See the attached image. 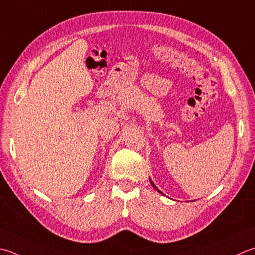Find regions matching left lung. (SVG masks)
I'll return each instance as SVG.
<instances>
[{
    "label": "left lung",
    "instance_id": "8db88e82",
    "mask_svg": "<svg viewBox=\"0 0 255 255\" xmlns=\"http://www.w3.org/2000/svg\"><path fill=\"white\" fill-rule=\"evenodd\" d=\"M150 182H151V184H152V187H153L154 189H156V190H158V189H157V188H156V186H154V184L152 183V181H151V180H150ZM158 191H159V190H158ZM159 192H160V191H159Z\"/></svg>",
    "mask_w": 255,
    "mask_h": 255
}]
</instances>
